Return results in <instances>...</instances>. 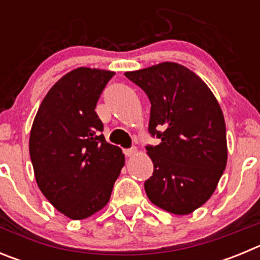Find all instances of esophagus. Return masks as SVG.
Masks as SVG:
<instances>
[{"instance_id": "obj_1", "label": "esophagus", "mask_w": 260, "mask_h": 260, "mask_svg": "<svg viewBox=\"0 0 260 260\" xmlns=\"http://www.w3.org/2000/svg\"><path fill=\"white\" fill-rule=\"evenodd\" d=\"M123 153H125L127 157H132V156H134L135 153H137V148H135V147H132V148H126V150H123Z\"/></svg>"}]
</instances>
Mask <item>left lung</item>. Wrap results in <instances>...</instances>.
<instances>
[{"label":"left lung","mask_w":260,"mask_h":260,"mask_svg":"<svg viewBox=\"0 0 260 260\" xmlns=\"http://www.w3.org/2000/svg\"><path fill=\"white\" fill-rule=\"evenodd\" d=\"M125 75L150 99L148 132L160 139L146 146L153 162L147 197L168 212L191 213L210 199L226 167L221 108L198 75L174 62Z\"/></svg>","instance_id":"8db88e82"}]
</instances>
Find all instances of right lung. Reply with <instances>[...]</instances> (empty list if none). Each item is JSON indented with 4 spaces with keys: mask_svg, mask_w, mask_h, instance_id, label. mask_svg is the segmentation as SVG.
Masks as SVG:
<instances>
[{
    "mask_svg": "<svg viewBox=\"0 0 260 260\" xmlns=\"http://www.w3.org/2000/svg\"><path fill=\"white\" fill-rule=\"evenodd\" d=\"M113 75L89 68L70 71L49 89L32 123L29 156L39 189L73 220L104 207L125 165L121 148L105 141L95 112Z\"/></svg>",
    "mask_w": 260,
    "mask_h": 260,
    "instance_id": "obj_1",
    "label": "right lung"
}]
</instances>
